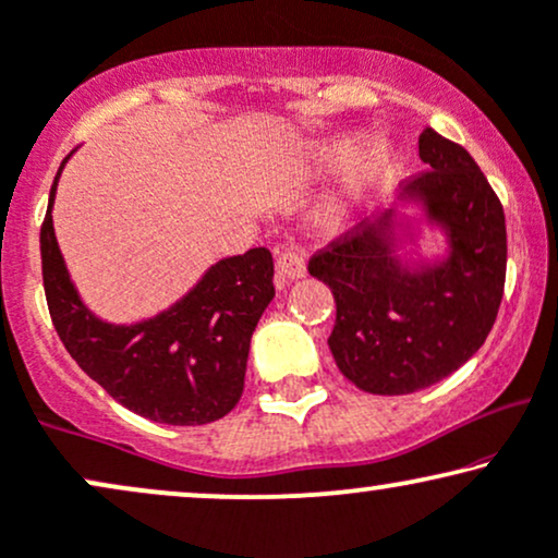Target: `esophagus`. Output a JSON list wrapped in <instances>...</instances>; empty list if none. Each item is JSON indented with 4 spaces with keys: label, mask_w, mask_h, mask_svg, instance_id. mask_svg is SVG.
I'll use <instances>...</instances> for the list:
<instances>
[{
    "label": "esophagus",
    "mask_w": 558,
    "mask_h": 558,
    "mask_svg": "<svg viewBox=\"0 0 558 558\" xmlns=\"http://www.w3.org/2000/svg\"><path fill=\"white\" fill-rule=\"evenodd\" d=\"M275 270H278V283H286V280H299L306 275V259L299 252H280L278 263H275Z\"/></svg>",
    "instance_id": "1"
}]
</instances>
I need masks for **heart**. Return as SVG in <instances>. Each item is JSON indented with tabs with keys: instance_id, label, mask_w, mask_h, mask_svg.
<instances>
[{
	"instance_id": "b5f03b06",
	"label": "heart",
	"mask_w": 558,
	"mask_h": 558,
	"mask_svg": "<svg viewBox=\"0 0 558 558\" xmlns=\"http://www.w3.org/2000/svg\"><path fill=\"white\" fill-rule=\"evenodd\" d=\"M322 161H327L329 167H352L355 165V180H352V187L348 197H335L327 206L322 208V221L329 223V227H337V223L348 221V216L355 208V203L365 195V190L378 185L380 180H386L393 169V154L380 144H371L368 138L352 136L335 141V144L324 146L322 149Z\"/></svg>"
}]
</instances>
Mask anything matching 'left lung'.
I'll return each instance as SVG.
<instances>
[{
    "label": "left lung",
    "instance_id": "obj_1",
    "mask_svg": "<svg viewBox=\"0 0 558 558\" xmlns=\"http://www.w3.org/2000/svg\"><path fill=\"white\" fill-rule=\"evenodd\" d=\"M429 169L401 182L448 239V257L420 270L393 252V210L357 223L308 259L337 303L329 350L357 389L399 397L461 368L495 327L505 291L502 203L471 154L433 129L420 136Z\"/></svg>",
    "mask_w": 558,
    "mask_h": 558
}]
</instances>
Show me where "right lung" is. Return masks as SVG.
Returning <instances> with one entry per match:
<instances>
[{
    "label": "right lung",
    "instance_id": "obj_1",
    "mask_svg": "<svg viewBox=\"0 0 558 558\" xmlns=\"http://www.w3.org/2000/svg\"><path fill=\"white\" fill-rule=\"evenodd\" d=\"M66 159L56 172L40 227L46 301L63 348L92 380L141 417L165 425L221 420L242 397L252 331L275 295L270 250L255 246L221 259L185 299L154 319L131 327L97 319L76 293L53 234L56 182Z\"/></svg>",
    "mask_w": 558,
    "mask_h": 558
}]
</instances>
